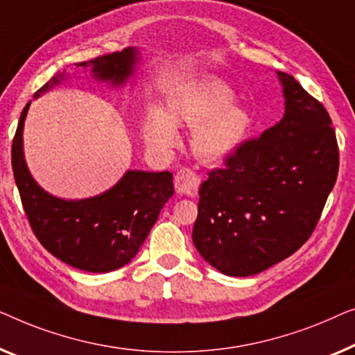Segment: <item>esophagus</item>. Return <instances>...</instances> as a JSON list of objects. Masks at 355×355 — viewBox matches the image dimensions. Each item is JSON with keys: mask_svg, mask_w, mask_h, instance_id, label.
I'll list each match as a JSON object with an SVG mask.
<instances>
[{"mask_svg": "<svg viewBox=\"0 0 355 355\" xmlns=\"http://www.w3.org/2000/svg\"><path fill=\"white\" fill-rule=\"evenodd\" d=\"M199 184H201V177L189 168H180L175 173V191L178 194L194 196L198 193Z\"/></svg>", "mask_w": 355, "mask_h": 355, "instance_id": "esophagus-1", "label": "esophagus"}]
</instances>
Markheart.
Segmentation results:
<instances>
[{
  "instance_id": "obj_1",
  "label": "heart",
  "mask_w": 355,
  "mask_h": 355,
  "mask_svg": "<svg viewBox=\"0 0 355 355\" xmlns=\"http://www.w3.org/2000/svg\"><path fill=\"white\" fill-rule=\"evenodd\" d=\"M233 99L232 89L217 78L189 85L171 98L166 114H148L144 139L154 149H168L177 143V127L193 128V156L209 166L220 164L236 153L252 123L249 112Z\"/></svg>"
}]
</instances>
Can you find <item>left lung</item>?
I'll use <instances>...</instances> for the list:
<instances>
[{
  "mask_svg": "<svg viewBox=\"0 0 355 355\" xmlns=\"http://www.w3.org/2000/svg\"><path fill=\"white\" fill-rule=\"evenodd\" d=\"M277 76L282 121L244 141L199 188L193 243L230 277L256 275L296 252L317 227L338 177L327 109L296 78Z\"/></svg>",
  "mask_w": 355,
  "mask_h": 355,
  "instance_id": "left-lung-1",
  "label": "left lung"
}]
</instances>
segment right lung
I'll return each mask as SVG.
<instances>
[{
	"label": "right lung",
	"mask_w": 355,
	"mask_h": 355,
	"mask_svg": "<svg viewBox=\"0 0 355 355\" xmlns=\"http://www.w3.org/2000/svg\"><path fill=\"white\" fill-rule=\"evenodd\" d=\"M138 51L125 48L121 53L78 62L92 67L93 77L122 87L135 72ZM66 78L53 77L33 98ZM30 101L19 119L12 139V172L21 201L35 236L59 261L85 272L106 273L128 263L138 252L156 223L161 209L173 196L171 172L128 171L111 189L94 198L67 201L44 191L30 175L24 157L22 132Z\"/></svg>",
	"instance_id": "right-lung-1"
}]
</instances>
